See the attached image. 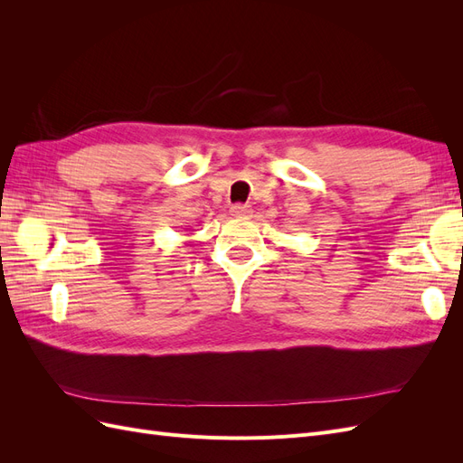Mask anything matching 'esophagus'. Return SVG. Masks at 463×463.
<instances>
[{
    "label": "esophagus",
    "instance_id": "34e87169",
    "mask_svg": "<svg viewBox=\"0 0 463 463\" xmlns=\"http://www.w3.org/2000/svg\"><path fill=\"white\" fill-rule=\"evenodd\" d=\"M230 213L235 218H247V216H250V213H253V208H250L249 204H235V206H232Z\"/></svg>",
    "mask_w": 463,
    "mask_h": 463
}]
</instances>
